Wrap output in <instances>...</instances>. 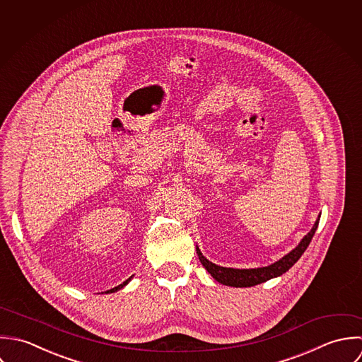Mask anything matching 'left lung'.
<instances>
[{"label":"left lung","instance_id":"left-lung-1","mask_svg":"<svg viewBox=\"0 0 362 362\" xmlns=\"http://www.w3.org/2000/svg\"><path fill=\"white\" fill-rule=\"evenodd\" d=\"M319 219L315 221L312 229L302 238V240L298 243V246L295 249H292L286 256H283L280 260H277L276 263L266 266V267H257V269H232V267H222L218 266L216 263L210 262L207 257L203 256V253L200 252L199 247L197 249V255L199 259L202 262V264L204 266V269L211 274V277L218 281L222 286H228V287H236V288H243V287H253L262 283H266L272 279L280 277L284 273H287L289 269L299 260V257L303 255V252L306 250V247L309 246L317 225H319Z\"/></svg>","mask_w":362,"mask_h":362}]
</instances>
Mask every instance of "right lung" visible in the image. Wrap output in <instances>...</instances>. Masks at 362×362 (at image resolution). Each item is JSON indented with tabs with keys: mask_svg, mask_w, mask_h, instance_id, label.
Masks as SVG:
<instances>
[{
	"mask_svg": "<svg viewBox=\"0 0 362 362\" xmlns=\"http://www.w3.org/2000/svg\"><path fill=\"white\" fill-rule=\"evenodd\" d=\"M132 279L133 277H130L129 280H126L123 284H120V286H117V287H115V288L109 289V291H106V293H112V292H116V291H119V289L124 288L130 281H132Z\"/></svg>",
	"mask_w": 362,
	"mask_h": 362,
	"instance_id": "add662e5",
	"label": "right lung"
}]
</instances>
